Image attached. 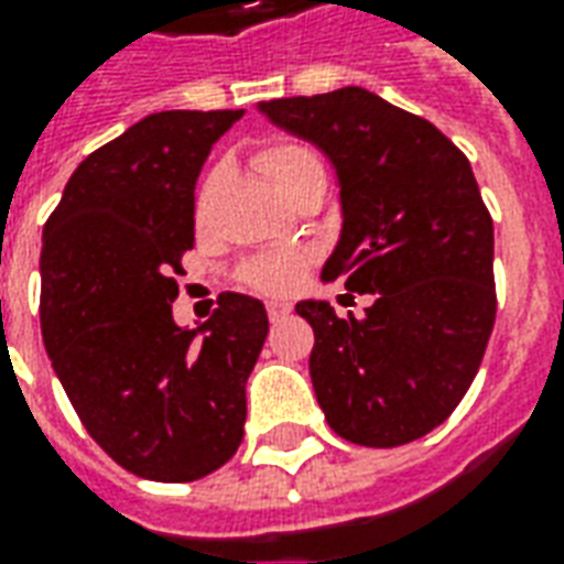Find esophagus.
<instances>
[{
    "label": "esophagus",
    "mask_w": 564,
    "mask_h": 564,
    "mask_svg": "<svg viewBox=\"0 0 564 564\" xmlns=\"http://www.w3.org/2000/svg\"><path fill=\"white\" fill-rule=\"evenodd\" d=\"M265 311H269V319L274 323V319H281L290 314V305H286V302H269V305H265Z\"/></svg>",
    "instance_id": "34e87169"
}]
</instances>
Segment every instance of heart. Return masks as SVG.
I'll return each mask as SVG.
<instances>
[{"mask_svg": "<svg viewBox=\"0 0 564 564\" xmlns=\"http://www.w3.org/2000/svg\"><path fill=\"white\" fill-rule=\"evenodd\" d=\"M259 169L269 177L271 186L283 193L295 174L302 172L311 162H319L317 153L305 144H271L257 156ZM307 262L311 257L307 253H265V257H257L247 262L241 269V281L247 286H253L259 293L283 295L293 290L295 283L302 281Z\"/></svg>", "mask_w": 564, "mask_h": 564, "instance_id": "b5f03b06", "label": "heart"}]
</instances>
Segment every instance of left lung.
I'll return each instance as SVG.
<instances>
[{
    "instance_id": "8db88e82",
    "label": "left lung",
    "mask_w": 564,
    "mask_h": 564,
    "mask_svg": "<svg viewBox=\"0 0 564 564\" xmlns=\"http://www.w3.org/2000/svg\"><path fill=\"white\" fill-rule=\"evenodd\" d=\"M338 172L341 238L323 281L371 293L366 317L299 302L314 329L311 383L335 435L399 447L447 420L496 323L492 217L471 162L429 120L362 87L259 102Z\"/></svg>"
}]
</instances>
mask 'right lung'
<instances>
[{
    "mask_svg": "<svg viewBox=\"0 0 564 564\" xmlns=\"http://www.w3.org/2000/svg\"><path fill=\"white\" fill-rule=\"evenodd\" d=\"M245 111H160L93 150L42 238V338L80 423L127 471L189 484L245 437V383L269 335L259 299L172 317L193 250L196 177Z\"/></svg>",
    "mask_w": 564,
    "mask_h": 564,
    "instance_id": "right-lung-1",
    "label": "right lung"
}]
</instances>
